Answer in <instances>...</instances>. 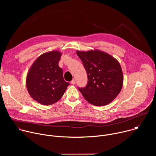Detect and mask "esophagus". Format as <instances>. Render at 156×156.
<instances>
[{"instance_id":"obj_1","label":"esophagus","mask_w":156,"mask_h":156,"mask_svg":"<svg viewBox=\"0 0 156 156\" xmlns=\"http://www.w3.org/2000/svg\"><path fill=\"white\" fill-rule=\"evenodd\" d=\"M75 83H76V82H75V80H72V81H71V84H75Z\"/></svg>"}]
</instances>
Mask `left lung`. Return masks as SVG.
Instances as JSON below:
<instances>
[{"mask_svg": "<svg viewBox=\"0 0 156 156\" xmlns=\"http://www.w3.org/2000/svg\"><path fill=\"white\" fill-rule=\"evenodd\" d=\"M76 54L87 75L86 86L78 87L79 91L93 105H107L117 96L123 86V74L119 62L99 51H78Z\"/></svg>", "mask_w": 156, "mask_h": 156, "instance_id": "obj_1", "label": "left lung"}]
</instances>
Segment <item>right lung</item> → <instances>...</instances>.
<instances>
[{"mask_svg": "<svg viewBox=\"0 0 156 156\" xmlns=\"http://www.w3.org/2000/svg\"><path fill=\"white\" fill-rule=\"evenodd\" d=\"M61 53L52 51L40 55L27 75V86L30 96L37 102L49 105L63 96L69 83L63 76L58 65Z\"/></svg>", "mask_w": 156, "mask_h": 156, "instance_id": "obj_1", "label": "right lung"}]
</instances>
